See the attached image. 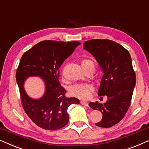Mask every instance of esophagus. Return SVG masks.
Returning <instances> with one entry per match:
<instances>
[{"instance_id":"1","label":"esophagus","mask_w":149,"mask_h":149,"mask_svg":"<svg viewBox=\"0 0 149 149\" xmlns=\"http://www.w3.org/2000/svg\"><path fill=\"white\" fill-rule=\"evenodd\" d=\"M80 103L82 104V105L88 107V102H86V101H83V100H81V101L80 102Z\"/></svg>"}]
</instances>
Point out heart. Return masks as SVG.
Returning <instances> with one entry per match:
<instances>
[{"mask_svg": "<svg viewBox=\"0 0 149 149\" xmlns=\"http://www.w3.org/2000/svg\"><path fill=\"white\" fill-rule=\"evenodd\" d=\"M81 66L83 69H91L94 72L95 70V63L93 61L84 59L81 62ZM94 88L88 84H76L70 88V93L73 96H76L81 99H86L88 98L90 95L93 91Z\"/></svg>", "mask_w": 149, "mask_h": 149, "instance_id": "1", "label": "heart"}]
</instances>
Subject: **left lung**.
I'll list each match as a JSON object with an SVG mask.
<instances>
[{
  "instance_id": "1",
  "label": "left lung",
  "mask_w": 149,
  "mask_h": 149,
  "mask_svg": "<svg viewBox=\"0 0 149 149\" xmlns=\"http://www.w3.org/2000/svg\"><path fill=\"white\" fill-rule=\"evenodd\" d=\"M83 48L95 58L103 73L98 95L107 96L104 104L89 103L92 109L102 114V120L96 125L112 127L128 110L136 85L130 54L122 46L109 40H91L84 43Z\"/></svg>"
}]
</instances>
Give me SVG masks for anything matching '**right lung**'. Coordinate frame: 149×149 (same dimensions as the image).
Here are the masks:
<instances>
[{"label": "right lung", "instance_id": "1", "mask_svg": "<svg viewBox=\"0 0 149 149\" xmlns=\"http://www.w3.org/2000/svg\"><path fill=\"white\" fill-rule=\"evenodd\" d=\"M79 45L77 41H42L21 58L16 80L23 107L33 122L42 128L55 130L65 126L69 121V106L79 103L76 98L65 97L66 91L58 81L60 67ZM29 77L43 79L45 91L42 97L33 99L26 94L24 84Z\"/></svg>", "mask_w": 149, "mask_h": 149}]
</instances>
